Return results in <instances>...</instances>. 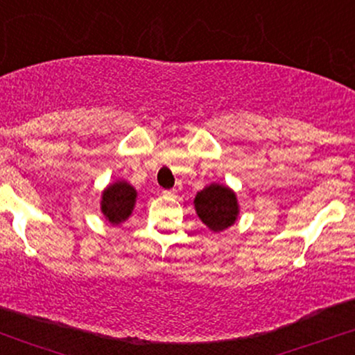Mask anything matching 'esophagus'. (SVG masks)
<instances>
[{
	"instance_id": "obj_1",
	"label": "esophagus",
	"mask_w": 355,
	"mask_h": 355,
	"mask_svg": "<svg viewBox=\"0 0 355 355\" xmlns=\"http://www.w3.org/2000/svg\"><path fill=\"white\" fill-rule=\"evenodd\" d=\"M162 193H164L165 197H173V195H175V190H164V191H162Z\"/></svg>"
}]
</instances>
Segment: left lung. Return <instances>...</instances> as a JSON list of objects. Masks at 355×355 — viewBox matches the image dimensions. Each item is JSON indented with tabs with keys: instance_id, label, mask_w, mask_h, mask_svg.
<instances>
[{
	"instance_id": "obj_1",
	"label": "left lung",
	"mask_w": 355,
	"mask_h": 355,
	"mask_svg": "<svg viewBox=\"0 0 355 355\" xmlns=\"http://www.w3.org/2000/svg\"><path fill=\"white\" fill-rule=\"evenodd\" d=\"M195 210L200 220L214 232H222L234 225L239 215L237 195L229 187L211 183L195 197Z\"/></svg>"
}]
</instances>
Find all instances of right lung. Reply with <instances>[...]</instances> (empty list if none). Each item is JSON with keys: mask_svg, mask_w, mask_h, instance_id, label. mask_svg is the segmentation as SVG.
<instances>
[{"mask_svg": "<svg viewBox=\"0 0 355 355\" xmlns=\"http://www.w3.org/2000/svg\"><path fill=\"white\" fill-rule=\"evenodd\" d=\"M137 190L125 180H118L101 193V211L112 225H118L132 215Z\"/></svg>", "mask_w": 355, "mask_h": 355, "instance_id": "1", "label": "right lung"}]
</instances>
